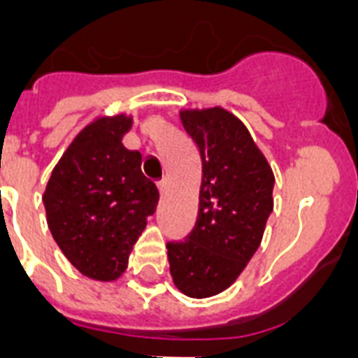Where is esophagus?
Segmentation results:
<instances>
[{
    "label": "esophagus",
    "instance_id": "34e87169",
    "mask_svg": "<svg viewBox=\"0 0 358 358\" xmlns=\"http://www.w3.org/2000/svg\"><path fill=\"white\" fill-rule=\"evenodd\" d=\"M157 189H159V193H162V196L167 195V191H169V182H167V178H163L162 182H157Z\"/></svg>",
    "mask_w": 358,
    "mask_h": 358
}]
</instances>
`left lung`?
Segmentation results:
<instances>
[{
	"label": "left lung",
	"instance_id": "obj_1",
	"mask_svg": "<svg viewBox=\"0 0 358 358\" xmlns=\"http://www.w3.org/2000/svg\"><path fill=\"white\" fill-rule=\"evenodd\" d=\"M180 120L201 152L202 182L191 234L167 243L169 269L182 294L204 299L230 288L260 247L275 176L249 129L227 109H182Z\"/></svg>",
	"mask_w": 358,
	"mask_h": 358
}]
</instances>
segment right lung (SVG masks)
<instances>
[{"label": "right lung", "mask_w": 358, "mask_h": 358, "mask_svg": "<svg viewBox=\"0 0 358 358\" xmlns=\"http://www.w3.org/2000/svg\"><path fill=\"white\" fill-rule=\"evenodd\" d=\"M129 115L98 117L76 135L42 195L46 221L66 260L92 280H117L156 212L159 193L122 137Z\"/></svg>", "instance_id": "1"}]
</instances>
